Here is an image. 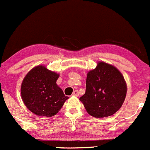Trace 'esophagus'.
<instances>
[{
    "instance_id": "34e87169",
    "label": "esophagus",
    "mask_w": 150,
    "mask_h": 150,
    "mask_svg": "<svg viewBox=\"0 0 150 150\" xmlns=\"http://www.w3.org/2000/svg\"><path fill=\"white\" fill-rule=\"evenodd\" d=\"M72 95H73V96H79V91H78V90H75L73 92V94H72Z\"/></svg>"
}]
</instances>
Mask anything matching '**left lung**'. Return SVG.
<instances>
[{
    "label": "left lung",
    "mask_w": 150,
    "mask_h": 150,
    "mask_svg": "<svg viewBox=\"0 0 150 150\" xmlns=\"http://www.w3.org/2000/svg\"><path fill=\"white\" fill-rule=\"evenodd\" d=\"M127 83L115 67L98 62L88 72L86 92L79 98L88 114L96 118L113 115L120 109L127 94Z\"/></svg>",
    "instance_id": "obj_1"
}]
</instances>
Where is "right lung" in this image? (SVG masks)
I'll return each instance as SVG.
<instances>
[{"label":"right lung","mask_w":150,"mask_h":150,"mask_svg":"<svg viewBox=\"0 0 150 150\" xmlns=\"http://www.w3.org/2000/svg\"><path fill=\"white\" fill-rule=\"evenodd\" d=\"M59 74L42 65L34 67L25 75L21 87L25 107L38 116L56 115L68 96L56 84Z\"/></svg>","instance_id":"add662e5"}]
</instances>
